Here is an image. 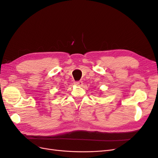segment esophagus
<instances>
[{
  "label": "esophagus",
  "instance_id": "obj_1",
  "mask_svg": "<svg viewBox=\"0 0 158 158\" xmlns=\"http://www.w3.org/2000/svg\"><path fill=\"white\" fill-rule=\"evenodd\" d=\"M75 84L76 85H83V82L82 81H77V82H75Z\"/></svg>",
  "mask_w": 158,
  "mask_h": 158
}]
</instances>
